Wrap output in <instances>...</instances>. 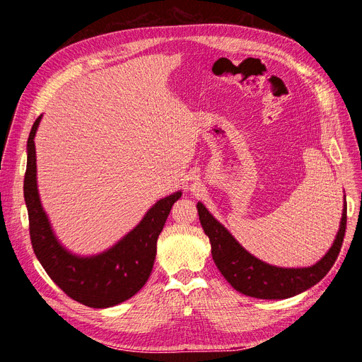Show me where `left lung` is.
Returning a JSON list of instances; mask_svg holds the SVG:
<instances>
[{
  "label": "left lung",
  "mask_w": 362,
  "mask_h": 362,
  "mask_svg": "<svg viewBox=\"0 0 362 362\" xmlns=\"http://www.w3.org/2000/svg\"><path fill=\"white\" fill-rule=\"evenodd\" d=\"M196 206L204 233L210 238L211 255L217 269L237 291L257 299H287L315 286L334 266L346 233L344 205L338 234L327 254L311 267L284 269L270 266L250 255L228 229L216 221L204 204L198 202Z\"/></svg>",
  "instance_id": "1"
}]
</instances>
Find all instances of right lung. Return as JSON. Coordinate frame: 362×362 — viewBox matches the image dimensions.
I'll use <instances>...</instances> for the list:
<instances>
[{"mask_svg": "<svg viewBox=\"0 0 362 362\" xmlns=\"http://www.w3.org/2000/svg\"><path fill=\"white\" fill-rule=\"evenodd\" d=\"M42 116L33 124L27 141L24 198L28 210L33 250L48 276L71 299L90 308H110L125 302L145 286L157 254V240L172 205L181 192L160 199L113 247L100 255L78 257L64 249L52 233L40 204L36 180L35 136Z\"/></svg>", "mask_w": 362, "mask_h": 362, "instance_id": "add662e5", "label": "right lung"}]
</instances>
